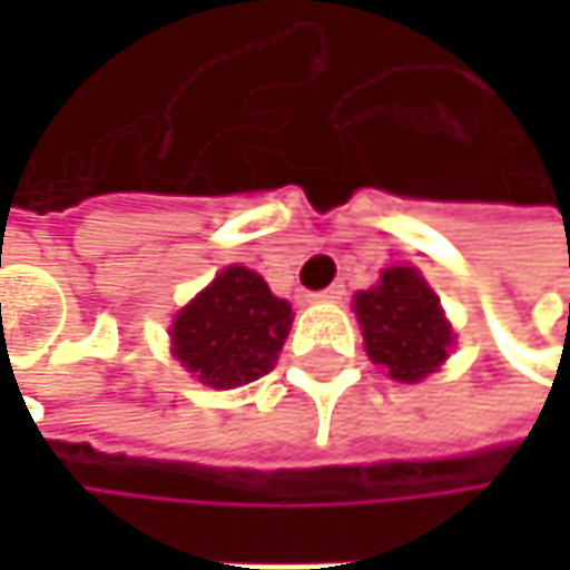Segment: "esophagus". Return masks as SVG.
Returning <instances> with one entry per match:
<instances>
[{"label": "esophagus", "mask_w": 570, "mask_h": 570, "mask_svg": "<svg viewBox=\"0 0 570 570\" xmlns=\"http://www.w3.org/2000/svg\"><path fill=\"white\" fill-rule=\"evenodd\" d=\"M346 296V286L343 284H333L326 286V289H320V293H309V299H316V303H340Z\"/></svg>", "instance_id": "1"}]
</instances>
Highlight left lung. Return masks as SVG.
Instances as JSON below:
<instances>
[{"instance_id":"obj_1","label":"left lung","mask_w":570,"mask_h":570,"mask_svg":"<svg viewBox=\"0 0 570 570\" xmlns=\"http://www.w3.org/2000/svg\"><path fill=\"white\" fill-rule=\"evenodd\" d=\"M353 309L366 356L396 383H419L449 360L455 343L452 323L415 267L383 271L380 284L353 296Z\"/></svg>"}]
</instances>
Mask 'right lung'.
Here are the masks:
<instances>
[{
	"mask_svg": "<svg viewBox=\"0 0 570 570\" xmlns=\"http://www.w3.org/2000/svg\"><path fill=\"white\" fill-rule=\"evenodd\" d=\"M289 303L247 267L220 271L171 323L174 360L210 390H237L277 366Z\"/></svg>",
	"mask_w": 570,
	"mask_h": 570,
	"instance_id": "1",
	"label": "right lung"
}]
</instances>
